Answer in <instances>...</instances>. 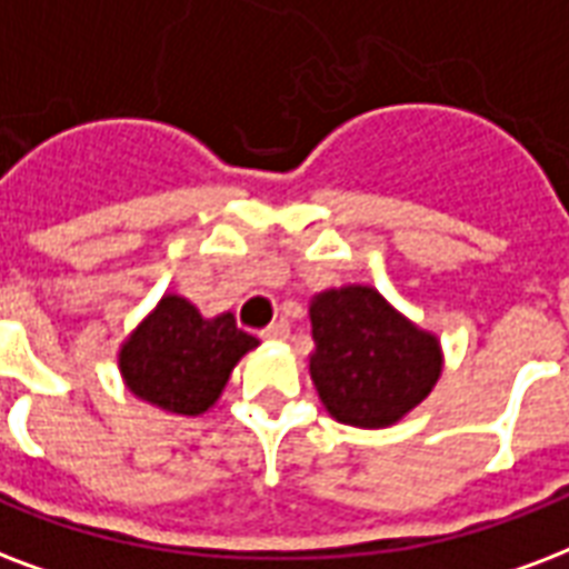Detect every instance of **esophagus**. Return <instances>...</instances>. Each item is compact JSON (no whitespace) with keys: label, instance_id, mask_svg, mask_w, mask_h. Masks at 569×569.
Returning <instances> with one entry per match:
<instances>
[{"label":"esophagus","instance_id":"1","mask_svg":"<svg viewBox=\"0 0 569 569\" xmlns=\"http://www.w3.org/2000/svg\"><path fill=\"white\" fill-rule=\"evenodd\" d=\"M289 337V322H274V325H268L266 331H262V340H286Z\"/></svg>","mask_w":569,"mask_h":569}]
</instances>
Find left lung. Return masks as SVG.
<instances>
[{"mask_svg": "<svg viewBox=\"0 0 569 569\" xmlns=\"http://www.w3.org/2000/svg\"><path fill=\"white\" fill-rule=\"evenodd\" d=\"M310 379L333 420L385 429L427 400L441 376V342L372 286L325 289L310 301Z\"/></svg>", "mask_w": 569, "mask_h": 569, "instance_id": "8db88e82", "label": "left lung"}]
</instances>
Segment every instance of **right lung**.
Here are the masks:
<instances>
[{"label":"right lung","instance_id":"1","mask_svg":"<svg viewBox=\"0 0 569 569\" xmlns=\"http://www.w3.org/2000/svg\"><path fill=\"white\" fill-rule=\"evenodd\" d=\"M256 346L232 313L206 319L188 298L169 292L121 342L119 372L142 402L197 418L220 400L236 363Z\"/></svg>","mask_w":569,"mask_h":569}]
</instances>
